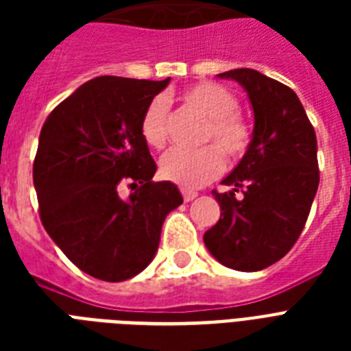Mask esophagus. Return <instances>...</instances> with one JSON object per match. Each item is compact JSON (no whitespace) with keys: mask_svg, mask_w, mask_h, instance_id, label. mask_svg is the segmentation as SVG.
<instances>
[{"mask_svg":"<svg viewBox=\"0 0 351 351\" xmlns=\"http://www.w3.org/2000/svg\"><path fill=\"white\" fill-rule=\"evenodd\" d=\"M180 193H182V197H184V200H186V202H191V200H195V198H197V195H198L197 191H193V189H186V187H182Z\"/></svg>","mask_w":351,"mask_h":351,"instance_id":"esophagus-1","label":"esophagus"}]
</instances>
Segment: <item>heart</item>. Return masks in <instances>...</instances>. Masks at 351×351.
Here are the masks:
<instances>
[{
  "label": "heart",
  "instance_id": "1",
  "mask_svg": "<svg viewBox=\"0 0 351 351\" xmlns=\"http://www.w3.org/2000/svg\"><path fill=\"white\" fill-rule=\"evenodd\" d=\"M182 104L206 123L200 131V149H173L160 160V173L165 180L182 187H200L222 175L226 158L239 164L253 142V129L239 111V98L233 90L215 82H198L182 93ZM169 107L164 96L149 101L140 120V132L147 145L162 149L167 142Z\"/></svg>",
  "mask_w": 351,
  "mask_h": 351
}]
</instances>
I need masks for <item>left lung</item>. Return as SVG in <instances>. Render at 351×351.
<instances>
[{
    "instance_id": "left-lung-1",
    "label": "left lung",
    "mask_w": 351,
    "mask_h": 351,
    "mask_svg": "<svg viewBox=\"0 0 351 351\" xmlns=\"http://www.w3.org/2000/svg\"><path fill=\"white\" fill-rule=\"evenodd\" d=\"M219 76L247 90L255 131L247 154L222 180L231 191H213L222 213L204 242L224 266L258 271L280 261L304 230L319 187L315 129L288 85L253 69Z\"/></svg>"
}]
</instances>
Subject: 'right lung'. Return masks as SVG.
Listing matches in <instances>:
<instances>
[{
	"instance_id": "right-lung-1",
	"label": "right lung",
	"mask_w": 351,
	"mask_h": 351,
	"mask_svg": "<svg viewBox=\"0 0 351 351\" xmlns=\"http://www.w3.org/2000/svg\"><path fill=\"white\" fill-rule=\"evenodd\" d=\"M167 84L98 76L41 127L32 165L41 224L74 266L106 282L147 267L165 217L184 202L175 184L153 182L156 164L140 132L145 107Z\"/></svg>"
}]
</instances>
